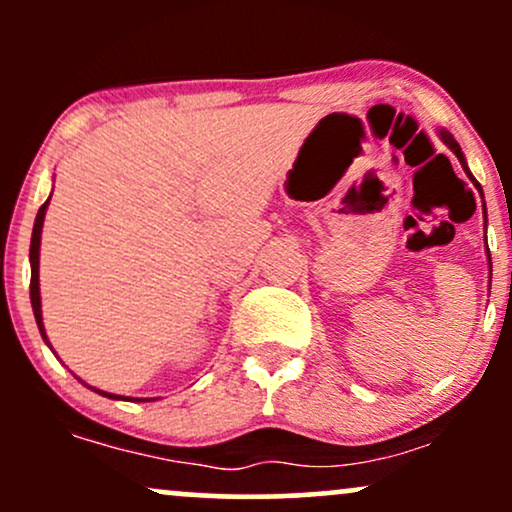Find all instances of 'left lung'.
<instances>
[{
  "label": "left lung",
  "mask_w": 512,
  "mask_h": 512,
  "mask_svg": "<svg viewBox=\"0 0 512 512\" xmlns=\"http://www.w3.org/2000/svg\"><path fill=\"white\" fill-rule=\"evenodd\" d=\"M440 139H443V142H445V144H448L452 151H455V156H457V158H460V163H462L464 173H467V175H469V178H472V173H469L467 163H464V156H462V149H460V144H457V142H455V139H452V134H450V132H440ZM472 180H474V178H472ZM477 187H479V185H477ZM486 248H489V245H486ZM489 262H491V255H489Z\"/></svg>",
  "instance_id": "8db88e82"
}]
</instances>
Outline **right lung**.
I'll list each match as a JSON object with an SVG mask.
<instances>
[{
  "instance_id": "1",
  "label": "right lung",
  "mask_w": 512,
  "mask_h": 512,
  "mask_svg": "<svg viewBox=\"0 0 512 512\" xmlns=\"http://www.w3.org/2000/svg\"><path fill=\"white\" fill-rule=\"evenodd\" d=\"M48 204H50V199L43 204V207L38 209V216H35V226H33V238H31V303H33L35 322H38L40 334H43L45 342H48V337H45L43 313H40V286H38V257H40V252L38 250H40V231H43V219H45V209H48ZM101 395L120 399V397H115V395H108V392H101Z\"/></svg>"
}]
</instances>
